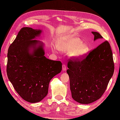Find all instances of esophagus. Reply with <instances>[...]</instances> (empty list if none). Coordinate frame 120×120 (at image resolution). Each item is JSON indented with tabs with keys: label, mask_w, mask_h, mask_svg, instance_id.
I'll return each instance as SVG.
<instances>
[{
	"label": "esophagus",
	"mask_w": 120,
	"mask_h": 120,
	"mask_svg": "<svg viewBox=\"0 0 120 120\" xmlns=\"http://www.w3.org/2000/svg\"><path fill=\"white\" fill-rule=\"evenodd\" d=\"M62 70L63 71H66V66L65 64H63L62 65Z\"/></svg>",
	"instance_id": "esophagus-1"
}]
</instances>
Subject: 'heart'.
Listing matches in <instances>:
<instances>
[{
  "label": "heart",
  "instance_id": "b5f03b06",
  "mask_svg": "<svg viewBox=\"0 0 120 120\" xmlns=\"http://www.w3.org/2000/svg\"><path fill=\"white\" fill-rule=\"evenodd\" d=\"M56 47L60 52H68V56L73 59L84 57L89 52V47L81 39L73 35H67L57 39Z\"/></svg>",
  "mask_w": 120,
  "mask_h": 120
}]
</instances>
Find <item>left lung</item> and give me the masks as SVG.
I'll return each mask as SVG.
<instances>
[{"instance_id": "1", "label": "left lung", "mask_w": 120, "mask_h": 120, "mask_svg": "<svg viewBox=\"0 0 120 120\" xmlns=\"http://www.w3.org/2000/svg\"><path fill=\"white\" fill-rule=\"evenodd\" d=\"M94 41L103 38L92 32ZM67 70L71 96L76 102L89 104L99 99L105 92L114 72L112 53L109 42L105 41L82 60L69 59Z\"/></svg>"}]
</instances>
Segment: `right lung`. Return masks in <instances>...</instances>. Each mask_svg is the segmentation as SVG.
Wrapping results in <instances>:
<instances>
[{"instance_id":"add662e5","label":"right lung","mask_w":120,"mask_h":120,"mask_svg":"<svg viewBox=\"0 0 120 120\" xmlns=\"http://www.w3.org/2000/svg\"><path fill=\"white\" fill-rule=\"evenodd\" d=\"M42 31L22 28L8 50V78L18 94L30 103L47 96L51 79L62 70L61 61L46 58L44 44L35 39Z\"/></svg>"}]
</instances>
